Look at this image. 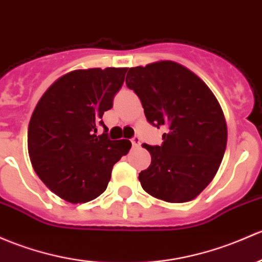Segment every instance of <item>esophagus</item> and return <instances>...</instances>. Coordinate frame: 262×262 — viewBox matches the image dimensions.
<instances>
[{
    "instance_id": "esophagus-1",
    "label": "esophagus",
    "mask_w": 262,
    "mask_h": 262,
    "mask_svg": "<svg viewBox=\"0 0 262 262\" xmlns=\"http://www.w3.org/2000/svg\"><path fill=\"white\" fill-rule=\"evenodd\" d=\"M132 144H133V147H139V145H140V138H139V137H134V138L132 139Z\"/></svg>"
}]
</instances>
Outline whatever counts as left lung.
<instances>
[{"label":"left lung","instance_id":"left-lung-1","mask_svg":"<svg viewBox=\"0 0 262 262\" xmlns=\"http://www.w3.org/2000/svg\"><path fill=\"white\" fill-rule=\"evenodd\" d=\"M125 82L148 122L167 129L162 145L143 144L152 157L139 173L143 189L166 202L192 201L213 180L226 150L219 100L196 74L169 60L130 68Z\"/></svg>","mask_w":262,"mask_h":262}]
</instances>
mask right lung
I'll use <instances>...</instances> for the list:
<instances>
[{
    "instance_id": "right-lung-1",
    "label": "right lung",
    "mask_w": 262,
    "mask_h": 262,
    "mask_svg": "<svg viewBox=\"0 0 262 262\" xmlns=\"http://www.w3.org/2000/svg\"><path fill=\"white\" fill-rule=\"evenodd\" d=\"M125 68L74 70L43 93L31 115L27 148L32 167L56 196L85 203L108 187L113 166L129 152L128 139L96 136L104 112L113 106Z\"/></svg>"
}]
</instances>
